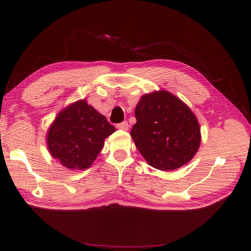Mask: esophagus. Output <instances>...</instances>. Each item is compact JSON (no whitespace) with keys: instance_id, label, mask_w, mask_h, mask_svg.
<instances>
[{"instance_id":"esophagus-1","label":"esophagus","mask_w":251,"mask_h":251,"mask_svg":"<svg viewBox=\"0 0 251 251\" xmlns=\"http://www.w3.org/2000/svg\"><path fill=\"white\" fill-rule=\"evenodd\" d=\"M117 128H119V130H123V131H127L128 130V124L126 123V121H124V123L121 124H118L116 126Z\"/></svg>"}]
</instances>
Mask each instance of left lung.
I'll return each mask as SVG.
<instances>
[{
	"label": "left lung",
	"instance_id": "8db88e82",
	"mask_svg": "<svg viewBox=\"0 0 251 251\" xmlns=\"http://www.w3.org/2000/svg\"><path fill=\"white\" fill-rule=\"evenodd\" d=\"M132 139L149 165L173 171L191 161L201 143L193 111L166 90L144 94L135 108Z\"/></svg>",
	"mask_w": 251,
	"mask_h": 251
}]
</instances>
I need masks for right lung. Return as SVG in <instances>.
I'll list each match as a JSON object with an SVG mask.
<instances>
[{
	"instance_id": "1",
	"label": "right lung",
	"mask_w": 251,
	"mask_h": 251,
	"mask_svg": "<svg viewBox=\"0 0 251 251\" xmlns=\"http://www.w3.org/2000/svg\"><path fill=\"white\" fill-rule=\"evenodd\" d=\"M114 132L115 127L102 114L79 100L57 113L46 135L47 148L65 168L82 171L92 165L104 139Z\"/></svg>"
}]
</instances>
